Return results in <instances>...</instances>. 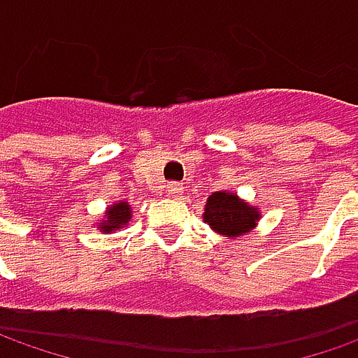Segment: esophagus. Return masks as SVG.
Instances as JSON below:
<instances>
[{"instance_id": "esophagus-1", "label": "esophagus", "mask_w": 358, "mask_h": 358, "mask_svg": "<svg viewBox=\"0 0 358 358\" xmlns=\"http://www.w3.org/2000/svg\"><path fill=\"white\" fill-rule=\"evenodd\" d=\"M166 194H169L170 198H182L184 186H182L180 182H169V184H166Z\"/></svg>"}]
</instances>
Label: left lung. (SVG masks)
Instances as JSON below:
<instances>
[{"mask_svg":"<svg viewBox=\"0 0 358 358\" xmlns=\"http://www.w3.org/2000/svg\"><path fill=\"white\" fill-rule=\"evenodd\" d=\"M257 217L259 211H255L250 206L239 201L237 196L227 192L211 194L203 213V221L211 225V229L227 237H237L247 233L255 225Z\"/></svg>","mask_w":358,"mask_h":358,"instance_id":"left-lung-1","label":"left lung"}]
</instances>
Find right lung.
I'll list each match as a JSON object with an SVG mask.
<instances>
[{
  "label": "right lung",
  "instance_id": "right-lung-1",
  "mask_svg": "<svg viewBox=\"0 0 358 358\" xmlns=\"http://www.w3.org/2000/svg\"><path fill=\"white\" fill-rule=\"evenodd\" d=\"M129 220H131V208L125 201H119L113 208H109L108 220L101 223V231L111 233V231L121 229L123 225H127Z\"/></svg>",
  "mask_w": 358,
  "mask_h": 358
}]
</instances>
